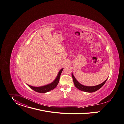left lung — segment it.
<instances>
[{
  "mask_svg": "<svg viewBox=\"0 0 124 124\" xmlns=\"http://www.w3.org/2000/svg\"><path fill=\"white\" fill-rule=\"evenodd\" d=\"M72 76L73 78V82L74 83V85H75V86L78 88V89L81 90L82 91H84L85 92H87V93H93L94 92H96L97 90H98L99 88H100L101 87H102L106 83V81L107 79H106L103 83H102V84H101L99 85H96V86H85L83 85H81V84H80L78 83L77 80L74 77V75H73V74H72Z\"/></svg>",
  "mask_w": 124,
  "mask_h": 124,
  "instance_id": "obj_1",
  "label": "left lung"
}]
</instances>
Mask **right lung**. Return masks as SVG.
I'll use <instances>...</instances> for the list:
<instances>
[{
	"instance_id": "right-lung-1",
	"label": "right lung",
	"mask_w": 124,
	"mask_h": 124,
	"mask_svg": "<svg viewBox=\"0 0 124 124\" xmlns=\"http://www.w3.org/2000/svg\"><path fill=\"white\" fill-rule=\"evenodd\" d=\"M63 69H62L59 71L57 78H56V79L54 80V81L49 85L42 86H40V87H35V86L30 85H28V86L30 88H31L32 89H33V91H36L38 93H45L48 92L49 91H51V90L53 89L54 88H55L56 86H57V85L59 83L60 77V75L61 74V73L63 71Z\"/></svg>"
}]
</instances>
